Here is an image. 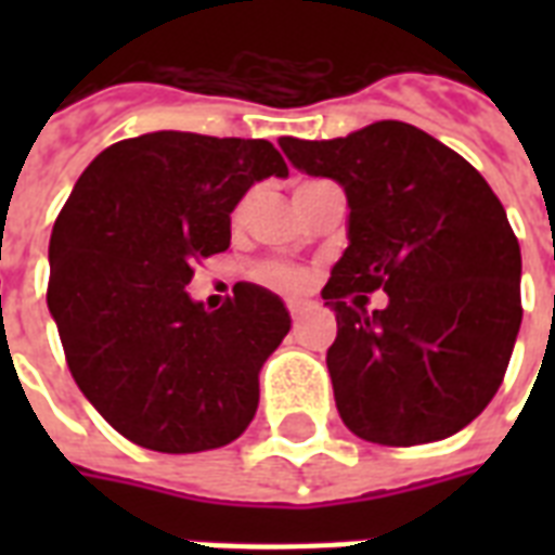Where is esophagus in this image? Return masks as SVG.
<instances>
[{
    "label": "esophagus",
    "mask_w": 555,
    "mask_h": 555,
    "mask_svg": "<svg viewBox=\"0 0 555 555\" xmlns=\"http://www.w3.org/2000/svg\"><path fill=\"white\" fill-rule=\"evenodd\" d=\"M287 311H291V320L299 322V320H302V313L308 311V305H305V302H287Z\"/></svg>",
    "instance_id": "1"
}]
</instances>
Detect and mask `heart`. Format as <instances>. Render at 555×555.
<instances>
[{"instance_id": "1", "label": "heart", "mask_w": 555, "mask_h": 555, "mask_svg": "<svg viewBox=\"0 0 555 555\" xmlns=\"http://www.w3.org/2000/svg\"><path fill=\"white\" fill-rule=\"evenodd\" d=\"M244 212H247V201L238 204L233 212L235 224H242ZM253 279L261 282V285L273 287V291H285V294H296V291H305L308 285V276H305V270L294 268V264H279V261H270V264H259V268L253 270Z\"/></svg>"}]
</instances>
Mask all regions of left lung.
Segmentation results:
<instances>
[{
  "label": "left lung",
  "mask_w": 555,
  "mask_h": 555,
  "mask_svg": "<svg viewBox=\"0 0 555 555\" xmlns=\"http://www.w3.org/2000/svg\"><path fill=\"white\" fill-rule=\"evenodd\" d=\"M348 198V247L322 299L339 417L357 438L414 447L455 435L499 391L521 325V250L481 172L417 126L377 120L334 141L282 138ZM383 286L389 305L369 312Z\"/></svg>",
  "instance_id": "obj_1"
}]
</instances>
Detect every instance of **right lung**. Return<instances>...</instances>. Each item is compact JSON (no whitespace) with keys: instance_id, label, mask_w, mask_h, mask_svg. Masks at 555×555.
<instances>
[{"instance_id":"right-lung-1","label":"right lung","mask_w":555,"mask_h":555,"mask_svg":"<svg viewBox=\"0 0 555 555\" xmlns=\"http://www.w3.org/2000/svg\"><path fill=\"white\" fill-rule=\"evenodd\" d=\"M270 176L287 167L268 141L150 132L100 152L56 216L48 311L74 383L138 447H227L259 409L261 365L291 331L285 302L238 282L207 311L186 285Z\"/></svg>"}]
</instances>
